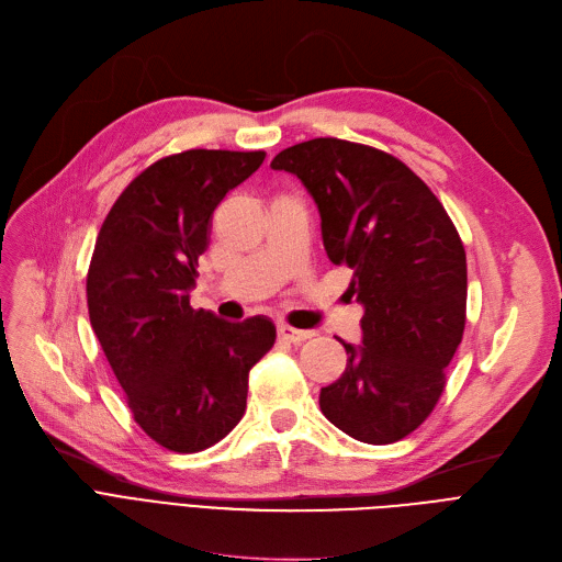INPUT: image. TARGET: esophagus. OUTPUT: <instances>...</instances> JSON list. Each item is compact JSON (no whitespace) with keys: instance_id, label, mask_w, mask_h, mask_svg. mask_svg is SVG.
<instances>
[{"instance_id":"34e87169","label":"esophagus","mask_w":562,"mask_h":562,"mask_svg":"<svg viewBox=\"0 0 562 562\" xmlns=\"http://www.w3.org/2000/svg\"><path fill=\"white\" fill-rule=\"evenodd\" d=\"M311 336H313V331H306V329H295V327H288V325L279 327V338L285 340V342H292V345H300V342L308 340Z\"/></svg>"}]
</instances>
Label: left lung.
Segmentation results:
<instances>
[{
  "mask_svg": "<svg viewBox=\"0 0 562 562\" xmlns=\"http://www.w3.org/2000/svg\"><path fill=\"white\" fill-rule=\"evenodd\" d=\"M317 203L334 265L352 270L363 345L319 391V409L363 443H393L432 414L467 325V254L441 201L405 162L366 144L317 137L281 150Z\"/></svg>",
  "mask_w": 562,
  "mask_h": 562,
  "instance_id": "8db88e82",
  "label": "left lung"
}]
</instances>
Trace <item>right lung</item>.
Listing matches in <instances>:
<instances>
[{
  "label": "right lung",
  "mask_w": 562,
  "mask_h": 562,
  "mask_svg": "<svg viewBox=\"0 0 562 562\" xmlns=\"http://www.w3.org/2000/svg\"><path fill=\"white\" fill-rule=\"evenodd\" d=\"M265 150L192 148L132 180L100 226L87 274L91 327L132 418L159 446L199 452L247 409L249 370L277 329L256 315L226 323L190 306L212 212Z\"/></svg>",
  "instance_id": "obj_1"
}]
</instances>
